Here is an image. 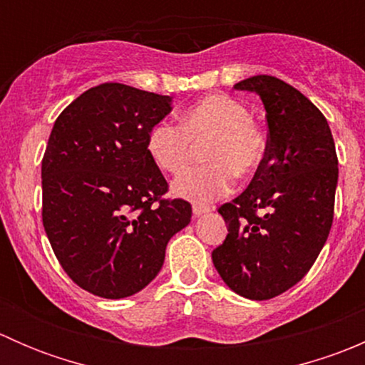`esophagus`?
<instances>
[{"instance_id": "1", "label": "esophagus", "mask_w": 365, "mask_h": 365, "mask_svg": "<svg viewBox=\"0 0 365 365\" xmlns=\"http://www.w3.org/2000/svg\"><path fill=\"white\" fill-rule=\"evenodd\" d=\"M192 212H194V215L200 217V215H203V213L212 212V206H208V205H200V203H194V205H192Z\"/></svg>"}]
</instances>
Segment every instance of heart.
I'll return each instance as SVG.
<instances>
[{
	"mask_svg": "<svg viewBox=\"0 0 365 365\" xmlns=\"http://www.w3.org/2000/svg\"><path fill=\"white\" fill-rule=\"evenodd\" d=\"M196 146H205L208 164L180 176L173 190L185 200L210 203L230 190L233 176L249 178L257 171L267 138L247 106L227 95H208L182 113L180 127L160 121L148 134L150 157L173 176L189 168Z\"/></svg>",
	"mask_w": 365,
	"mask_h": 365,
	"instance_id": "obj_1",
	"label": "heart"
}]
</instances>
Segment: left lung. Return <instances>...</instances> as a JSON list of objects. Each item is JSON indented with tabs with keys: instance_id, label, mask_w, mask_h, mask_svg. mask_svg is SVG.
Returning a JSON list of instances; mask_svg holds the SVG:
<instances>
[{
	"instance_id": "8db88e82",
	"label": "left lung",
	"mask_w": 365,
	"mask_h": 365,
	"mask_svg": "<svg viewBox=\"0 0 365 365\" xmlns=\"http://www.w3.org/2000/svg\"><path fill=\"white\" fill-rule=\"evenodd\" d=\"M267 111V153L247 189L219 213L227 237L212 259L238 295L268 300L295 286L322 252L334 220L337 153L327 118L274 76L235 84Z\"/></svg>"
}]
</instances>
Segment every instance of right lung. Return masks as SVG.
Masks as SVG:
<instances>
[{
    "instance_id": "add662e5",
    "label": "right lung",
    "mask_w": 365,
    "mask_h": 365,
    "mask_svg": "<svg viewBox=\"0 0 365 365\" xmlns=\"http://www.w3.org/2000/svg\"><path fill=\"white\" fill-rule=\"evenodd\" d=\"M171 97L121 83L90 88L54 121L42 159V222L61 268L102 298L141 292L192 206L168 200L148 153Z\"/></svg>"
}]
</instances>
